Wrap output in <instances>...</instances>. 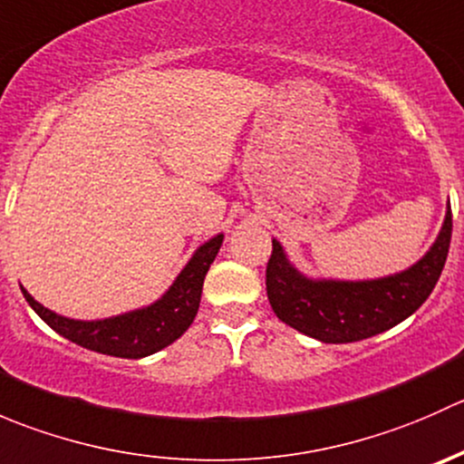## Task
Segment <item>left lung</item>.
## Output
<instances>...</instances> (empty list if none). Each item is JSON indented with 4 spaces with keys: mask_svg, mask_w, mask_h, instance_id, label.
<instances>
[{
    "mask_svg": "<svg viewBox=\"0 0 464 464\" xmlns=\"http://www.w3.org/2000/svg\"><path fill=\"white\" fill-rule=\"evenodd\" d=\"M451 206L442 231L422 260L401 274L363 283L310 280L298 274L271 240L266 262V296L271 310L294 330L323 343H353L409 319L433 292L451 245Z\"/></svg>",
    "mask_w": 464,
    "mask_h": 464,
    "instance_id": "1",
    "label": "left lung"
}]
</instances>
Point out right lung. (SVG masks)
<instances>
[{"label":"right lung","mask_w":464,"mask_h":464,"mask_svg":"<svg viewBox=\"0 0 464 464\" xmlns=\"http://www.w3.org/2000/svg\"><path fill=\"white\" fill-rule=\"evenodd\" d=\"M224 236L213 237L195 251L172 287L154 305L130 314L114 316L105 321H73L53 314L35 301L26 289H22L29 305L42 321L53 327L58 334L93 353L110 354L121 359H141L159 353L161 348L179 339L190 323L195 321L202 301L206 271L218 256Z\"/></svg>","instance_id":"1"}]
</instances>
